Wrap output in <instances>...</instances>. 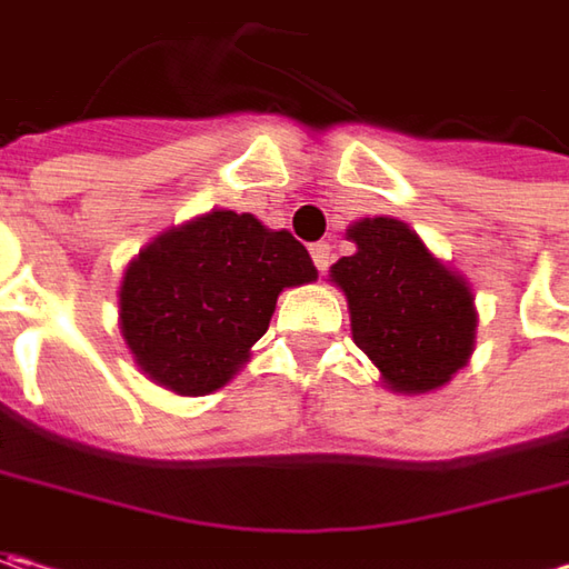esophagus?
<instances>
[{
  "label": "esophagus",
  "mask_w": 569,
  "mask_h": 569,
  "mask_svg": "<svg viewBox=\"0 0 569 569\" xmlns=\"http://www.w3.org/2000/svg\"><path fill=\"white\" fill-rule=\"evenodd\" d=\"M310 256H313V262H317L319 272H326V269L332 266V247H329V243H322V240L310 247Z\"/></svg>",
  "instance_id": "1"
}]
</instances>
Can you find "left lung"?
<instances>
[{"label": "left lung", "mask_w": 569, "mask_h": 569, "mask_svg": "<svg viewBox=\"0 0 569 569\" xmlns=\"http://www.w3.org/2000/svg\"><path fill=\"white\" fill-rule=\"evenodd\" d=\"M358 247L329 278L348 297L351 336L380 367L392 392L440 389L475 351V295L425 240L396 218H361L348 228Z\"/></svg>", "instance_id": "left-lung-1"}]
</instances>
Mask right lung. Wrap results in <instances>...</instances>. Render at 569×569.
Wrapping results in <instances>:
<instances>
[{
  "instance_id": "right-lung-1",
  "label": "right lung",
  "mask_w": 569,
  "mask_h": 569,
  "mask_svg": "<svg viewBox=\"0 0 569 569\" xmlns=\"http://www.w3.org/2000/svg\"><path fill=\"white\" fill-rule=\"evenodd\" d=\"M313 278L310 252L288 230L218 208L164 230L126 266L122 339L148 380L208 396L247 363L278 295Z\"/></svg>"
}]
</instances>
